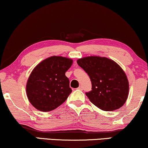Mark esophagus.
<instances>
[{
    "instance_id": "34e87169",
    "label": "esophagus",
    "mask_w": 148,
    "mask_h": 148,
    "mask_svg": "<svg viewBox=\"0 0 148 148\" xmlns=\"http://www.w3.org/2000/svg\"><path fill=\"white\" fill-rule=\"evenodd\" d=\"M78 89L80 90H83V86H80L78 88Z\"/></svg>"
}]
</instances>
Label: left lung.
Instances as JSON below:
<instances>
[{
	"instance_id": "1",
	"label": "left lung",
	"mask_w": 148,
	"mask_h": 148,
	"mask_svg": "<svg viewBox=\"0 0 148 148\" xmlns=\"http://www.w3.org/2000/svg\"><path fill=\"white\" fill-rule=\"evenodd\" d=\"M77 63L86 72L92 90L86 92L90 102L104 111H114L124 104L129 92L125 72L115 62L105 57L88 56Z\"/></svg>"
}]
</instances>
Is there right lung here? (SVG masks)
Wrapping results in <instances>:
<instances>
[{"label":"right lung","mask_w":148,"mask_h":148,"mask_svg":"<svg viewBox=\"0 0 148 148\" xmlns=\"http://www.w3.org/2000/svg\"><path fill=\"white\" fill-rule=\"evenodd\" d=\"M71 59L51 56L39 63L30 74L26 84L28 100L42 112L56 109L71 94L65 73L72 64Z\"/></svg>","instance_id":"right-lung-1"}]
</instances>
